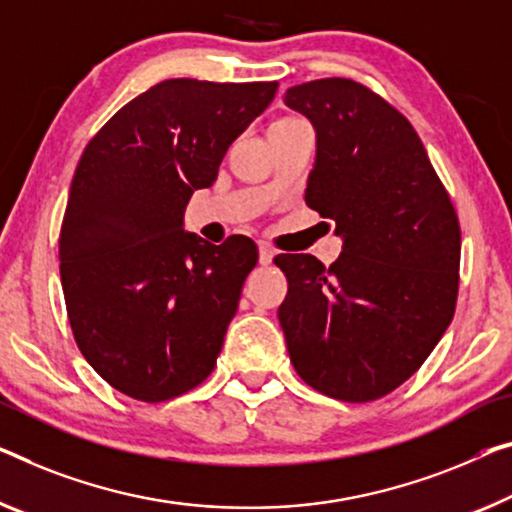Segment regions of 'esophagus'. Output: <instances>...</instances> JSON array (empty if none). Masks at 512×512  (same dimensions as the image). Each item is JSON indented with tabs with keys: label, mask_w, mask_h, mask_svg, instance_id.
<instances>
[{
	"label": "esophagus",
	"mask_w": 512,
	"mask_h": 512,
	"mask_svg": "<svg viewBox=\"0 0 512 512\" xmlns=\"http://www.w3.org/2000/svg\"><path fill=\"white\" fill-rule=\"evenodd\" d=\"M273 257H276V250H273L269 243H259V264H271Z\"/></svg>",
	"instance_id": "esophagus-1"
}]
</instances>
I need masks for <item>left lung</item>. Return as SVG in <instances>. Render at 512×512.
I'll return each mask as SVG.
<instances>
[{
	"label": "left lung",
	"instance_id": "obj_1",
	"mask_svg": "<svg viewBox=\"0 0 512 512\" xmlns=\"http://www.w3.org/2000/svg\"><path fill=\"white\" fill-rule=\"evenodd\" d=\"M312 121L317 160L305 204L331 218L342 255H278V319L294 370L315 391L372 402L425 363L455 315L460 220L402 112L347 78L287 89Z\"/></svg>",
	"mask_w": 512,
	"mask_h": 512
}]
</instances>
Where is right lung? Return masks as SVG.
<instances>
[{"mask_svg":"<svg viewBox=\"0 0 512 512\" xmlns=\"http://www.w3.org/2000/svg\"><path fill=\"white\" fill-rule=\"evenodd\" d=\"M276 91L165 80L82 151L59 232L61 287L82 356L128 398H179L213 372L257 246L241 234L211 246L183 232V211Z\"/></svg>","mask_w":512,"mask_h":512,"instance_id":"obj_1","label":"right lung"}]
</instances>
